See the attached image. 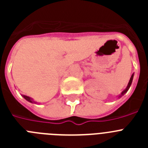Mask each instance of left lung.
I'll use <instances>...</instances> for the list:
<instances>
[{
  "label": "left lung",
  "instance_id": "8db88e82",
  "mask_svg": "<svg viewBox=\"0 0 148 148\" xmlns=\"http://www.w3.org/2000/svg\"><path fill=\"white\" fill-rule=\"evenodd\" d=\"M133 75H131V77H130V81H129V83H128V85H127V88L125 89V90H124V91H123L122 92H121V95H120V97H121V95H124V94H125V92H127L128 89L130 88V85H131V83H132V82H133Z\"/></svg>",
  "mask_w": 148,
  "mask_h": 148
}]
</instances>
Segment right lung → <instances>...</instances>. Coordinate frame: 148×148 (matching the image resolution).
I'll use <instances>...</instances> for the list:
<instances>
[{"instance_id":"1","label":"right lung","mask_w":148,"mask_h":148,"mask_svg":"<svg viewBox=\"0 0 148 148\" xmlns=\"http://www.w3.org/2000/svg\"><path fill=\"white\" fill-rule=\"evenodd\" d=\"M23 98L26 99V100H27L28 101H30V102H32V99H31V98L28 97V96H27V95H23Z\"/></svg>"}]
</instances>
